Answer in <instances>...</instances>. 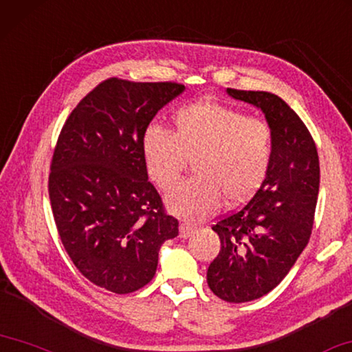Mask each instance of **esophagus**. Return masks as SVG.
<instances>
[{
    "mask_svg": "<svg viewBox=\"0 0 352 352\" xmlns=\"http://www.w3.org/2000/svg\"><path fill=\"white\" fill-rule=\"evenodd\" d=\"M196 232V228H194L192 226L186 224V222H183V224H180V238L186 239L192 235V233Z\"/></svg>",
    "mask_w": 352,
    "mask_h": 352,
    "instance_id": "esophagus-1",
    "label": "esophagus"
}]
</instances>
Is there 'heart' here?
Returning a JSON list of instances; mask_svg holds the SVG:
<instances>
[{"mask_svg": "<svg viewBox=\"0 0 352 352\" xmlns=\"http://www.w3.org/2000/svg\"><path fill=\"white\" fill-rule=\"evenodd\" d=\"M274 155V133L263 119L211 100L183 106L174 131L150 126L142 138L146 170L156 186L169 191L180 182L188 161L194 180L166 199L172 213L188 221L213 214L222 204L249 200L263 185Z\"/></svg>", "mask_w": 352, "mask_h": 352, "instance_id": "1", "label": "heart"}]
</instances>
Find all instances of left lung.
I'll use <instances>...</instances> for the list:
<instances>
[{
  "mask_svg": "<svg viewBox=\"0 0 352 352\" xmlns=\"http://www.w3.org/2000/svg\"><path fill=\"white\" fill-rule=\"evenodd\" d=\"M263 111L274 133V155L263 185L249 202L213 226L221 250L206 282L227 302H249L274 289L309 243L320 191V160L314 138L280 97L227 89Z\"/></svg>",
  "mask_w": 352,
  "mask_h": 352,
  "instance_id": "left-lung-1",
  "label": "left lung"
}]
</instances>
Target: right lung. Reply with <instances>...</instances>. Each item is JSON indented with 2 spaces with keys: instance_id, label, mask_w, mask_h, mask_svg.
I'll return each mask as SVG.
<instances>
[{
  "instance_id": "1",
  "label": "right lung",
  "mask_w": 352,
  "mask_h": 352,
  "mask_svg": "<svg viewBox=\"0 0 352 352\" xmlns=\"http://www.w3.org/2000/svg\"><path fill=\"white\" fill-rule=\"evenodd\" d=\"M177 82L109 78L89 92L60 130L48 194L67 254L87 280L117 294L152 280L163 243L178 235L148 182L142 138L180 96Z\"/></svg>"
}]
</instances>
